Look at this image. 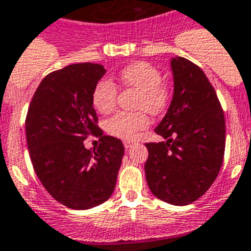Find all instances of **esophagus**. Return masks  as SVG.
<instances>
[{
	"mask_svg": "<svg viewBox=\"0 0 251 251\" xmlns=\"http://www.w3.org/2000/svg\"><path fill=\"white\" fill-rule=\"evenodd\" d=\"M134 142H130V140H125V142H124V146H125V148H127V150H129V148H131L132 146H134Z\"/></svg>",
	"mask_w": 251,
	"mask_h": 251,
	"instance_id": "34e87169",
	"label": "esophagus"
}]
</instances>
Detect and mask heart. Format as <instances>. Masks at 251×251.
I'll return each mask as SVG.
<instances>
[{"mask_svg": "<svg viewBox=\"0 0 251 251\" xmlns=\"http://www.w3.org/2000/svg\"><path fill=\"white\" fill-rule=\"evenodd\" d=\"M117 79L124 86L138 90L136 108L146 109L152 115L162 112L168 104L169 91L162 81L161 72L147 62H136L120 71ZM117 87L108 79H100L93 90V104L101 113L111 112L116 105ZM150 124L146 112L126 113L120 112L112 116L105 124L109 134L122 139L134 140Z\"/></svg>", "mask_w": 251, "mask_h": 251, "instance_id": "obj_1", "label": "heart"}]
</instances>
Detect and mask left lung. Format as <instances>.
<instances>
[{
	"label": "left lung",
	"mask_w": 251,
	"mask_h": 251,
	"mask_svg": "<svg viewBox=\"0 0 251 251\" xmlns=\"http://www.w3.org/2000/svg\"><path fill=\"white\" fill-rule=\"evenodd\" d=\"M174 94L154 129L165 142L147 143L144 165L151 192L172 205H189L217 179L223 164L226 122L203 71L182 56L170 60Z\"/></svg>",
	"instance_id": "left-lung-1"
}]
</instances>
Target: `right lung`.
Masks as SVG:
<instances>
[{
    "label": "right lung",
    "instance_id": "obj_1",
    "mask_svg": "<svg viewBox=\"0 0 251 251\" xmlns=\"http://www.w3.org/2000/svg\"><path fill=\"white\" fill-rule=\"evenodd\" d=\"M104 75V67L93 63L55 71L41 81L28 108L25 135L34 172L58 202L75 210L112 196L125 153L121 140L97 126L93 90ZM87 135L101 138L97 151L83 146Z\"/></svg>",
    "mask_w": 251,
    "mask_h": 251
}]
</instances>
